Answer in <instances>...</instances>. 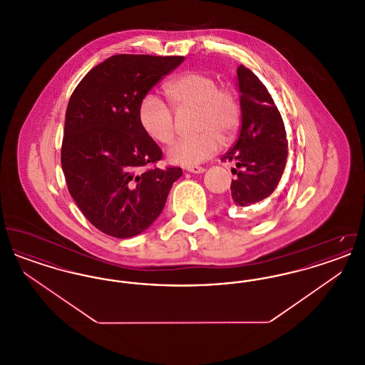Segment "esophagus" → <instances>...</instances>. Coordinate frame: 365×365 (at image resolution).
Returning <instances> with one entry per match:
<instances>
[{
    "mask_svg": "<svg viewBox=\"0 0 365 365\" xmlns=\"http://www.w3.org/2000/svg\"><path fill=\"white\" fill-rule=\"evenodd\" d=\"M186 171H189L191 174H202L205 171L204 167H198V165H189L185 168Z\"/></svg>",
    "mask_w": 365,
    "mask_h": 365,
    "instance_id": "esophagus-1",
    "label": "esophagus"
}]
</instances>
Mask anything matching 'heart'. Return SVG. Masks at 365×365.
Instances as JSON below:
<instances>
[{"label":"heart","instance_id":"heart-1","mask_svg":"<svg viewBox=\"0 0 365 365\" xmlns=\"http://www.w3.org/2000/svg\"><path fill=\"white\" fill-rule=\"evenodd\" d=\"M165 93L180 116L194 113L192 131L168 149V158L178 165H195L215 156L220 143L235 137L241 123V104L237 93L204 72H185L173 79ZM139 124L148 137L170 145L176 134L174 112L158 97L148 94L138 106Z\"/></svg>","mask_w":365,"mask_h":365}]
</instances>
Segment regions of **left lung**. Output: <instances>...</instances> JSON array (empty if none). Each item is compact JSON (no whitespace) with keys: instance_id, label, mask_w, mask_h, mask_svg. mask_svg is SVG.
I'll list each match as a JSON object with an SVG mask.
<instances>
[{"instance_id":"8db88e82","label":"left lung","mask_w":365,"mask_h":365,"mask_svg":"<svg viewBox=\"0 0 365 365\" xmlns=\"http://www.w3.org/2000/svg\"><path fill=\"white\" fill-rule=\"evenodd\" d=\"M237 75L242 124L240 137L222 161L235 164L231 201L246 208L277 189L287 163L289 143L284 123L267 87L245 66L238 67Z\"/></svg>"}]
</instances>
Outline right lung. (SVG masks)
<instances>
[{
  "instance_id": "right-lung-1",
  "label": "right lung",
  "mask_w": 365,
  "mask_h": 365,
  "mask_svg": "<svg viewBox=\"0 0 365 365\" xmlns=\"http://www.w3.org/2000/svg\"><path fill=\"white\" fill-rule=\"evenodd\" d=\"M183 56L116 54L88 71L66 112L61 167L87 220L115 238L138 235L165 205L182 168H158L163 152L138 119L142 98Z\"/></svg>"
}]
</instances>
